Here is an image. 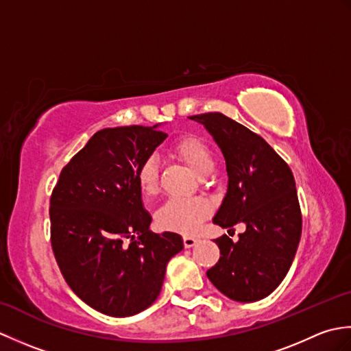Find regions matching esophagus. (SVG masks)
<instances>
[{
  "mask_svg": "<svg viewBox=\"0 0 351 351\" xmlns=\"http://www.w3.org/2000/svg\"><path fill=\"white\" fill-rule=\"evenodd\" d=\"M197 243V238L196 237H191V235H184V245L185 247H193Z\"/></svg>",
  "mask_w": 351,
  "mask_h": 351,
  "instance_id": "34e87169",
  "label": "esophagus"
}]
</instances>
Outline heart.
I'll return each instance as SVG.
<instances>
[{
	"label": "heart",
	"instance_id": "1",
	"mask_svg": "<svg viewBox=\"0 0 351 351\" xmlns=\"http://www.w3.org/2000/svg\"><path fill=\"white\" fill-rule=\"evenodd\" d=\"M173 151L199 176L210 173L214 166L210 147L204 140L195 136H185L178 140ZM137 182L141 193L146 196L154 195L158 189V166L154 158H147L140 164ZM210 213L211 206L205 199H170L156 213V221L162 229L193 234Z\"/></svg>",
	"mask_w": 351,
	"mask_h": 351
}]
</instances>
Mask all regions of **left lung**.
<instances>
[{
	"instance_id": "8db88e82",
	"label": "left lung",
	"mask_w": 351,
	"mask_h": 351,
	"mask_svg": "<svg viewBox=\"0 0 351 351\" xmlns=\"http://www.w3.org/2000/svg\"><path fill=\"white\" fill-rule=\"evenodd\" d=\"M205 126L225 156L228 190L213 221L221 228L244 223L238 241L221 235L219 263L208 279L230 300L265 299L293 264L302 235V213L288 164L267 141L221 113L191 116Z\"/></svg>"
}]
</instances>
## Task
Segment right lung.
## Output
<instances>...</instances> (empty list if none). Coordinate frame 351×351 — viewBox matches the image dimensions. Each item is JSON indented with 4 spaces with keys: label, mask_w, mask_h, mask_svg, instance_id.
<instances>
[{
    "label": "right lung",
    "mask_w": 351,
    "mask_h": 351,
    "mask_svg": "<svg viewBox=\"0 0 351 351\" xmlns=\"http://www.w3.org/2000/svg\"><path fill=\"white\" fill-rule=\"evenodd\" d=\"M154 126L101 130L64 166L51 196V244L63 278L88 306L131 317L160 295L175 232L154 234L137 182L140 164L166 140Z\"/></svg>",
    "instance_id": "right-lung-1"
}]
</instances>
